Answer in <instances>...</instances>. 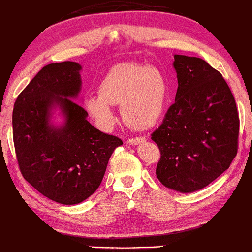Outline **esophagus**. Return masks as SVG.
<instances>
[{
	"label": "esophagus",
	"mask_w": 252,
	"mask_h": 252,
	"mask_svg": "<svg viewBox=\"0 0 252 252\" xmlns=\"http://www.w3.org/2000/svg\"><path fill=\"white\" fill-rule=\"evenodd\" d=\"M146 141V138L144 137H132V138H129V143L132 144V146H137V144L142 143Z\"/></svg>",
	"instance_id": "34e87169"
}]
</instances>
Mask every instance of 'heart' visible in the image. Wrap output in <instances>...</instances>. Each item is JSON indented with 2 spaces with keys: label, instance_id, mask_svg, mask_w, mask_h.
<instances>
[{
  "label": "heart",
  "instance_id": "obj_1",
  "mask_svg": "<svg viewBox=\"0 0 252 252\" xmlns=\"http://www.w3.org/2000/svg\"><path fill=\"white\" fill-rule=\"evenodd\" d=\"M168 97L166 78L156 68L140 63H118L98 85V96L85 99L86 111L98 126L115 122L111 105H121L123 121L136 130H146L160 121Z\"/></svg>",
  "mask_w": 252,
  "mask_h": 252
}]
</instances>
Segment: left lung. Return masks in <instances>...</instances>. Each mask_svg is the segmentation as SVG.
Here are the masks:
<instances>
[{"label": "left lung", "instance_id": "obj_1", "mask_svg": "<svg viewBox=\"0 0 252 252\" xmlns=\"http://www.w3.org/2000/svg\"><path fill=\"white\" fill-rule=\"evenodd\" d=\"M175 103L152 134L161 158L156 176L181 193L204 189L237 155L239 116L232 92L218 72L196 57L174 56Z\"/></svg>", "mask_w": 252, "mask_h": 252}]
</instances>
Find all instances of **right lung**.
<instances>
[{
	"mask_svg": "<svg viewBox=\"0 0 252 252\" xmlns=\"http://www.w3.org/2000/svg\"><path fill=\"white\" fill-rule=\"evenodd\" d=\"M82 66L74 62L46 65L16 98L13 138L24 178L37 192L63 205L79 204L96 192L109 158L123 142L86 120L74 102L82 88ZM58 106L63 126L50 123Z\"/></svg>",
	"mask_w": 252,
	"mask_h": 252,
	"instance_id": "obj_1",
	"label": "right lung"
}]
</instances>
